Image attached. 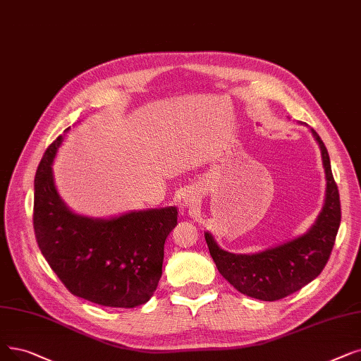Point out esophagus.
<instances>
[{
	"label": "esophagus",
	"instance_id": "1",
	"mask_svg": "<svg viewBox=\"0 0 361 361\" xmlns=\"http://www.w3.org/2000/svg\"><path fill=\"white\" fill-rule=\"evenodd\" d=\"M183 199L185 202V205L189 207V208H195L197 205V202H199V196H197V193L195 190H187L184 193Z\"/></svg>",
	"mask_w": 361,
	"mask_h": 361
}]
</instances>
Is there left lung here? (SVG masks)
<instances>
[{"label": "left lung", "mask_w": 361, "mask_h": 361, "mask_svg": "<svg viewBox=\"0 0 361 361\" xmlns=\"http://www.w3.org/2000/svg\"><path fill=\"white\" fill-rule=\"evenodd\" d=\"M322 150L326 174V199L311 228L286 243L257 254H231L205 233L209 254L218 271L240 293L261 301H277L314 280L332 254L341 224V202L331 159L319 134L311 128Z\"/></svg>", "instance_id": "obj_1"}]
</instances>
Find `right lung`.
Returning a JSON list of instances; mask_svg holds the SVG:
<instances>
[{
  "mask_svg": "<svg viewBox=\"0 0 361 361\" xmlns=\"http://www.w3.org/2000/svg\"><path fill=\"white\" fill-rule=\"evenodd\" d=\"M61 142L59 135L45 150L35 176L34 230L41 254L75 296L115 308L146 304L162 276L164 246L177 226V208L109 219L72 212L57 193L51 168Z\"/></svg>",
  "mask_w": 361,
  "mask_h": 361,
  "instance_id": "right-lung-1",
  "label": "right lung"
}]
</instances>
